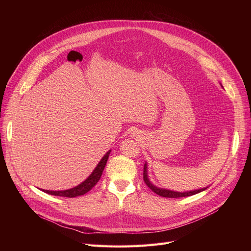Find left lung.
<instances>
[{"instance_id": "obj_1", "label": "left lung", "mask_w": 251, "mask_h": 251, "mask_svg": "<svg viewBox=\"0 0 251 251\" xmlns=\"http://www.w3.org/2000/svg\"><path fill=\"white\" fill-rule=\"evenodd\" d=\"M143 181L146 182L147 185L151 188V190H152L154 193H156L157 195L163 196V197H170V199H178V197H186V196H191L194 195L196 193H200L203 190H205L206 188H201V189H197V190H192V191H186V192H177V191H173V190H169V189H163V188H159L154 186L153 184H151V182L149 179L148 176V165L144 164V168H143Z\"/></svg>"}]
</instances>
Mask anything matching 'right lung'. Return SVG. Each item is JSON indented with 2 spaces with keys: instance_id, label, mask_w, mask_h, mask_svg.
I'll list each match as a JSON object with an SVG mask.
<instances>
[{
  "instance_id": "add662e5",
  "label": "right lung",
  "mask_w": 251,
  "mask_h": 251,
  "mask_svg": "<svg viewBox=\"0 0 251 251\" xmlns=\"http://www.w3.org/2000/svg\"><path fill=\"white\" fill-rule=\"evenodd\" d=\"M111 151H109L107 153L103 155L102 159L100 161V163L98 164V166L96 167V169L94 170V172H92L89 177L83 181L81 184H79L78 186H75L74 188L68 189V190H61V191H51V190H44V192L51 194V195H55V196H64V197H76L79 195H83L86 192H88L92 187H94L96 184L99 182V180L101 177L102 174V171L105 167V164H107V161L109 159V154H110Z\"/></svg>"
}]
</instances>
